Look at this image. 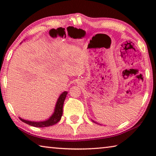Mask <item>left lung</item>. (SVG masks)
<instances>
[{
  "mask_svg": "<svg viewBox=\"0 0 156 156\" xmlns=\"http://www.w3.org/2000/svg\"><path fill=\"white\" fill-rule=\"evenodd\" d=\"M92 121H93V122H94V120H92ZM96 123H97V122H96Z\"/></svg>",
  "mask_w": 156,
  "mask_h": 156,
  "instance_id": "8db88e82",
  "label": "left lung"
}]
</instances>
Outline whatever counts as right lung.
Returning <instances> with one entry per match:
<instances>
[{"label": "right lung", "instance_id": "add662e5", "mask_svg": "<svg viewBox=\"0 0 156 156\" xmlns=\"http://www.w3.org/2000/svg\"><path fill=\"white\" fill-rule=\"evenodd\" d=\"M67 91H64L59 96L58 99L57 100L56 107H55L54 113H53L52 115L48 120L43 121V122H34V121L26 120L20 118V120L23 121V122L27 124V125L35 126V127H47V126H50L55 125V124L58 122L61 119L63 104H64V101L66 98V96H67Z\"/></svg>", "mask_w": 156, "mask_h": 156}]
</instances>
